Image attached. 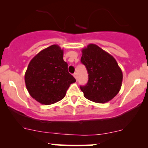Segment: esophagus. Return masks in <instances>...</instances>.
Listing matches in <instances>:
<instances>
[{
	"mask_svg": "<svg viewBox=\"0 0 148 148\" xmlns=\"http://www.w3.org/2000/svg\"><path fill=\"white\" fill-rule=\"evenodd\" d=\"M74 78L76 79V80H77V79H78V77H77V73H74Z\"/></svg>",
	"mask_w": 148,
	"mask_h": 148,
	"instance_id": "1",
	"label": "esophagus"
}]
</instances>
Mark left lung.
I'll list each match as a JSON object with an SVG mask.
<instances>
[{
	"label": "left lung",
	"mask_w": 148,
	"mask_h": 148,
	"mask_svg": "<svg viewBox=\"0 0 148 148\" xmlns=\"http://www.w3.org/2000/svg\"><path fill=\"white\" fill-rule=\"evenodd\" d=\"M81 62L89 74L88 82L80 86L84 96L97 103L112 99L120 92L122 70L114 58L95 44H89L82 51Z\"/></svg>",
	"instance_id": "obj_1"
}]
</instances>
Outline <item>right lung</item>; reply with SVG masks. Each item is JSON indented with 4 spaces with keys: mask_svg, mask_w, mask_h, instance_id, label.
Listing matches in <instances>:
<instances>
[{
    "mask_svg": "<svg viewBox=\"0 0 148 148\" xmlns=\"http://www.w3.org/2000/svg\"><path fill=\"white\" fill-rule=\"evenodd\" d=\"M64 52L52 45L36 55L28 66L25 83L30 95L42 104L56 103L63 99L70 84L76 79L68 71Z\"/></svg>",
    "mask_w": 148,
    "mask_h": 148,
    "instance_id": "add662e5",
    "label": "right lung"
}]
</instances>
